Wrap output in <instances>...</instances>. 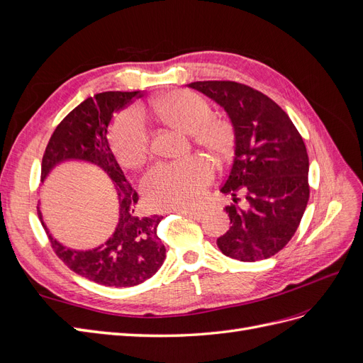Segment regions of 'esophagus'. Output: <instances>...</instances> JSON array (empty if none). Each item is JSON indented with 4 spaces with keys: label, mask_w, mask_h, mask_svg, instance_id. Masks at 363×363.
Segmentation results:
<instances>
[{
    "label": "esophagus",
    "mask_w": 363,
    "mask_h": 363,
    "mask_svg": "<svg viewBox=\"0 0 363 363\" xmlns=\"http://www.w3.org/2000/svg\"><path fill=\"white\" fill-rule=\"evenodd\" d=\"M174 212L186 215V216H189V218H192V219H201V216H203V212L194 211V208H191V211H188V208H182V211H174Z\"/></svg>",
    "instance_id": "1"
}]
</instances>
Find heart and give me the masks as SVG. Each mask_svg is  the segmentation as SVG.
<instances>
[{
	"label": "heart",
	"mask_w": 363,
	"mask_h": 363,
	"mask_svg": "<svg viewBox=\"0 0 363 363\" xmlns=\"http://www.w3.org/2000/svg\"><path fill=\"white\" fill-rule=\"evenodd\" d=\"M152 111L164 125L192 135L195 144L212 155H225L232 148V124L224 118L213 116L211 104L199 94L169 91L156 98ZM111 142L116 157L125 168L136 169L144 164L150 151V138L144 119L135 108H127L116 116ZM212 174V164L201 157L159 163L142 180V192L148 206L156 211L191 208L201 200Z\"/></svg>",
	"instance_id": "b5f03b06"
}]
</instances>
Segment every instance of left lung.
<instances>
[{"label":"left lung","mask_w":363,"mask_h":363,"mask_svg":"<svg viewBox=\"0 0 363 363\" xmlns=\"http://www.w3.org/2000/svg\"><path fill=\"white\" fill-rule=\"evenodd\" d=\"M192 89L221 106L235 133V159L221 192L245 207L227 206L230 230L216 239L240 262L268 259L286 245L309 201V157L298 130L269 96L236 82H194Z\"/></svg>","instance_id":"left-lung-1"}]
</instances>
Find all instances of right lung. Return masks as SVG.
Listing matches in <instances>:
<instances>
[{
  "label": "right lung",
  "mask_w": 363,
  "mask_h": 363,
  "mask_svg": "<svg viewBox=\"0 0 363 363\" xmlns=\"http://www.w3.org/2000/svg\"><path fill=\"white\" fill-rule=\"evenodd\" d=\"M140 95V91H116L87 98L54 130L42 157V182L57 164L71 160L95 164L113 182L119 204L118 224L112 236L96 248L72 250L62 245L50 233L38 207L40 223L59 259L75 274L103 286H136L155 276L167 257V250L157 236L162 216L139 215V195L125 179L108 140L113 115Z\"/></svg>",
  "instance_id": "1"
}]
</instances>
